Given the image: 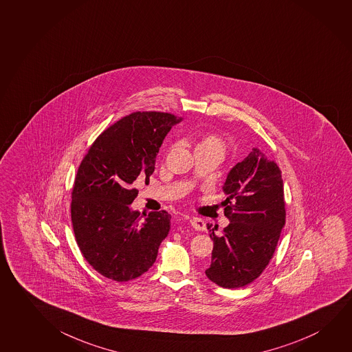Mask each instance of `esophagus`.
<instances>
[{"instance_id":"1","label":"esophagus","mask_w":352,"mask_h":352,"mask_svg":"<svg viewBox=\"0 0 352 352\" xmlns=\"http://www.w3.org/2000/svg\"><path fill=\"white\" fill-rule=\"evenodd\" d=\"M190 224H191V227L194 228L195 230H205L206 229V223L202 218H199V217H191L189 219Z\"/></svg>"}]
</instances>
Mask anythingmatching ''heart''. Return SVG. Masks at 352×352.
Returning a JSON list of instances; mask_svg holds the SVG:
<instances>
[{
  "label": "heart",
  "instance_id": "obj_1",
  "mask_svg": "<svg viewBox=\"0 0 352 352\" xmlns=\"http://www.w3.org/2000/svg\"><path fill=\"white\" fill-rule=\"evenodd\" d=\"M197 151L214 152L223 157L226 153V144L221 136L216 134H204L195 142V152Z\"/></svg>",
  "mask_w": 352,
  "mask_h": 352
}]
</instances>
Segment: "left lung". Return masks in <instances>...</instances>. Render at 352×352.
I'll return each mask as SVG.
<instances>
[{
  "mask_svg": "<svg viewBox=\"0 0 352 352\" xmlns=\"http://www.w3.org/2000/svg\"><path fill=\"white\" fill-rule=\"evenodd\" d=\"M223 190L230 223L219 234L207 224L213 251L206 276L219 287L236 289L262 274L280 238L287 216L280 168L254 147L232 168Z\"/></svg>",
  "mask_w": 352,
  "mask_h": 352,
  "instance_id": "obj_1",
  "label": "left lung"
}]
</instances>
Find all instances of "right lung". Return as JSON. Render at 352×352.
<instances>
[{"instance_id":"add662e5","label":"right lung","mask_w":352,"mask_h":352,"mask_svg":"<svg viewBox=\"0 0 352 352\" xmlns=\"http://www.w3.org/2000/svg\"><path fill=\"white\" fill-rule=\"evenodd\" d=\"M178 122L164 112H133L103 130L82 158L72 190V224L84 258L101 276L133 280L155 263L172 217L150 212L141 221L130 205Z\"/></svg>"}]
</instances>
